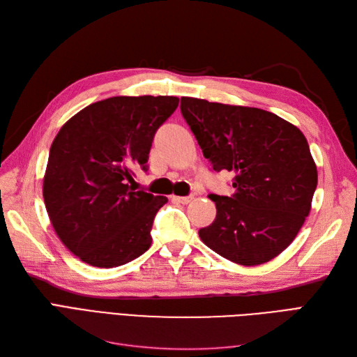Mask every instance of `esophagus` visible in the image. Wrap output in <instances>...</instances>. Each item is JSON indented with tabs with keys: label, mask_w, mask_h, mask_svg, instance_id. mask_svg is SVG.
I'll use <instances>...</instances> for the list:
<instances>
[{
	"label": "esophagus",
	"mask_w": 357,
	"mask_h": 357,
	"mask_svg": "<svg viewBox=\"0 0 357 357\" xmlns=\"http://www.w3.org/2000/svg\"><path fill=\"white\" fill-rule=\"evenodd\" d=\"M171 199L174 201V202H180V204H189L192 199H193V197L190 195V197H171Z\"/></svg>",
	"instance_id": "1"
}]
</instances>
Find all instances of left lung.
<instances>
[{"label": "left lung", "instance_id": "8db88e82", "mask_svg": "<svg viewBox=\"0 0 357 357\" xmlns=\"http://www.w3.org/2000/svg\"><path fill=\"white\" fill-rule=\"evenodd\" d=\"M180 110L213 169L235 174L231 197L208 195L218 214L199 229L202 243L238 265L269 262L295 240L311 210L317 168L307 138L255 107L183 96Z\"/></svg>", "mask_w": 357, "mask_h": 357}]
</instances>
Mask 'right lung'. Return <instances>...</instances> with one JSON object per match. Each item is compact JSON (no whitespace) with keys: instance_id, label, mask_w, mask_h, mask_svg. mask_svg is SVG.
I'll list each match as a JSON object with an SVG mask.
<instances>
[{"instance_id":"add662e5","label":"right lung","mask_w":357,"mask_h":357,"mask_svg":"<svg viewBox=\"0 0 357 357\" xmlns=\"http://www.w3.org/2000/svg\"><path fill=\"white\" fill-rule=\"evenodd\" d=\"M177 105V96H113L59 129L43 198L53 229L80 261L114 268L149 250L153 219L168 199L128 183L147 171L153 137Z\"/></svg>"}]
</instances>
